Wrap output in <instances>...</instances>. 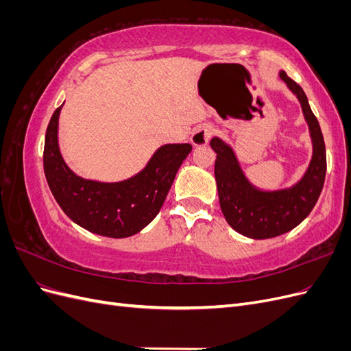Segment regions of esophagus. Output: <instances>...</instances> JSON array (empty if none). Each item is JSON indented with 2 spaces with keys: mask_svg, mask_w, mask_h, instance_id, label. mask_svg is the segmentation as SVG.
Instances as JSON below:
<instances>
[{
  "mask_svg": "<svg viewBox=\"0 0 351 351\" xmlns=\"http://www.w3.org/2000/svg\"><path fill=\"white\" fill-rule=\"evenodd\" d=\"M212 136H214V127L200 125L199 129L192 134V143L195 146H205L209 143Z\"/></svg>",
  "mask_w": 351,
  "mask_h": 351,
  "instance_id": "34e87169",
  "label": "esophagus"
}]
</instances>
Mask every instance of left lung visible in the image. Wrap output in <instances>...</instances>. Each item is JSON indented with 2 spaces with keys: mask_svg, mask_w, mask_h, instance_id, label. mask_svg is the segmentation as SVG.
<instances>
[{
  "mask_svg": "<svg viewBox=\"0 0 351 351\" xmlns=\"http://www.w3.org/2000/svg\"><path fill=\"white\" fill-rule=\"evenodd\" d=\"M280 77L300 101L312 137V161L299 183L290 189L263 192L244 177L234 152L226 142L218 137L210 141L217 152L215 178L222 214L237 232L256 240L281 236L299 226L316 205L326 174L324 136L306 93L285 71H280Z\"/></svg>",
  "mask_w": 351,
  "mask_h": 351,
  "instance_id": "8db88e82",
  "label": "left lung"
}]
</instances>
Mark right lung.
I'll use <instances>...</instances> for the list:
<instances>
[{"instance_id":"right-lung-1","label":"right lung","mask_w":351,"mask_h":351,"mask_svg":"<svg viewBox=\"0 0 351 351\" xmlns=\"http://www.w3.org/2000/svg\"><path fill=\"white\" fill-rule=\"evenodd\" d=\"M61 107L51 117L44 147L45 177L57 204L70 219L95 234L123 239L139 232L162 208L180 165L192 152V145L161 146L139 174L124 182L84 180L71 171L60 154Z\"/></svg>"}]
</instances>
